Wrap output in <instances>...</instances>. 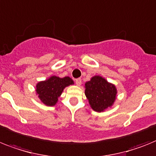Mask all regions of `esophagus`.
<instances>
[{
	"instance_id": "1",
	"label": "esophagus",
	"mask_w": 156,
	"mask_h": 156,
	"mask_svg": "<svg viewBox=\"0 0 156 156\" xmlns=\"http://www.w3.org/2000/svg\"><path fill=\"white\" fill-rule=\"evenodd\" d=\"M75 83L77 86H81V84H82V79L81 78H77V79H75Z\"/></svg>"
}]
</instances>
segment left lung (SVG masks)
<instances>
[{"label":"left lung","instance_id":"8db88e82","mask_svg":"<svg viewBox=\"0 0 156 156\" xmlns=\"http://www.w3.org/2000/svg\"><path fill=\"white\" fill-rule=\"evenodd\" d=\"M85 94L90 107L96 112H103L111 107L116 100V88L101 76H94L85 84Z\"/></svg>","mask_w":156,"mask_h":156}]
</instances>
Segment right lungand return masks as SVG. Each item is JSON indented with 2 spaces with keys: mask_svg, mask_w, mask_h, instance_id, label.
<instances>
[{
  "mask_svg": "<svg viewBox=\"0 0 156 156\" xmlns=\"http://www.w3.org/2000/svg\"><path fill=\"white\" fill-rule=\"evenodd\" d=\"M72 84H74V82L70 77L61 78L57 76H51L47 80L38 82L36 91L44 105L54 106L58 101V98L61 96L64 88Z\"/></svg>",
  "mask_w": 156,
  "mask_h": 156,
  "instance_id": "right-lung-1",
  "label": "right lung"
}]
</instances>
